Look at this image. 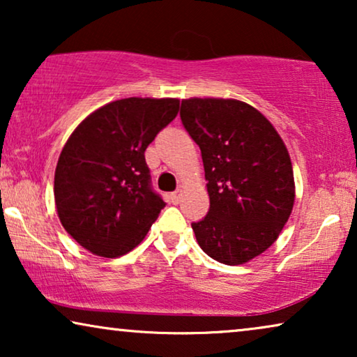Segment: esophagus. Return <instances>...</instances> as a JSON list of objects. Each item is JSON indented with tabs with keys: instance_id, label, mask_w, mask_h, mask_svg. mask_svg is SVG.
Masks as SVG:
<instances>
[{
	"instance_id": "obj_1",
	"label": "esophagus",
	"mask_w": 357,
	"mask_h": 357,
	"mask_svg": "<svg viewBox=\"0 0 357 357\" xmlns=\"http://www.w3.org/2000/svg\"><path fill=\"white\" fill-rule=\"evenodd\" d=\"M180 197H182V193H180V192H174V193H170V195H169L170 203L178 204V203H180Z\"/></svg>"
}]
</instances>
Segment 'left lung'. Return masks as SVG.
<instances>
[{
    "mask_svg": "<svg viewBox=\"0 0 357 357\" xmlns=\"http://www.w3.org/2000/svg\"><path fill=\"white\" fill-rule=\"evenodd\" d=\"M185 130L202 149L209 211L193 222L202 250L242 265L271 247L291 216L296 187L281 136L255 107L236 99H185Z\"/></svg>",
    "mask_w": 357,
    "mask_h": 357,
    "instance_id": "left-lung-1",
    "label": "left lung"
}]
</instances>
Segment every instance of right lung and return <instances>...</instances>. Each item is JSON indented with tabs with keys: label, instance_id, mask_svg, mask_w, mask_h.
Segmentation results:
<instances>
[{
	"label": "right lung",
	"instance_id": "right-lung-1",
	"mask_svg": "<svg viewBox=\"0 0 357 357\" xmlns=\"http://www.w3.org/2000/svg\"><path fill=\"white\" fill-rule=\"evenodd\" d=\"M178 99L128 97L77 125L55 170V204L66 232L99 257L141 243L164 199L151 187L144 151L178 114Z\"/></svg>",
	"mask_w": 357,
	"mask_h": 357
}]
</instances>
